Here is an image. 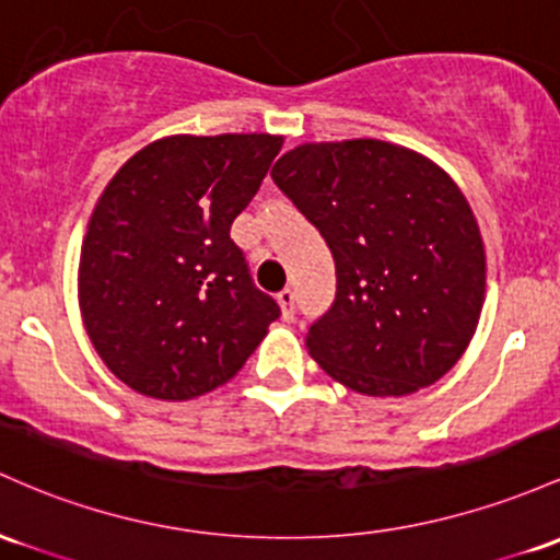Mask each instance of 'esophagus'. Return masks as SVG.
Returning a JSON list of instances; mask_svg holds the SVG:
<instances>
[{
	"instance_id": "obj_1",
	"label": "esophagus",
	"mask_w": 560,
	"mask_h": 560,
	"mask_svg": "<svg viewBox=\"0 0 560 560\" xmlns=\"http://www.w3.org/2000/svg\"><path fill=\"white\" fill-rule=\"evenodd\" d=\"M279 308H281V318H287V322H290V318L294 316V292L292 290H284V292H279Z\"/></svg>"
}]
</instances>
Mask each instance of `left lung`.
Masks as SVG:
<instances>
[{"label": "left lung", "mask_w": 560, "mask_h": 560, "mask_svg": "<svg viewBox=\"0 0 560 560\" xmlns=\"http://www.w3.org/2000/svg\"><path fill=\"white\" fill-rule=\"evenodd\" d=\"M331 249L337 294L305 348L364 396H409L470 346L487 294V252L457 183L385 140L303 143L270 170Z\"/></svg>", "instance_id": "8db88e82"}]
</instances>
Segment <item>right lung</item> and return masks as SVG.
<instances>
[{
	"label": "right lung",
	"mask_w": 560,
	"mask_h": 560,
	"mask_svg": "<svg viewBox=\"0 0 560 560\" xmlns=\"http://www.w3.org/2000/svg\"><path fill=\"white\" fill-rule=\"evenodd\" d=\"M281 135H170L103 188L79 257V311L103 364L135 393L188 401L220 388L279 318L231 223Z\"/></svg>",
	"instance_id": "right-lung-1"
}]
</instances>
